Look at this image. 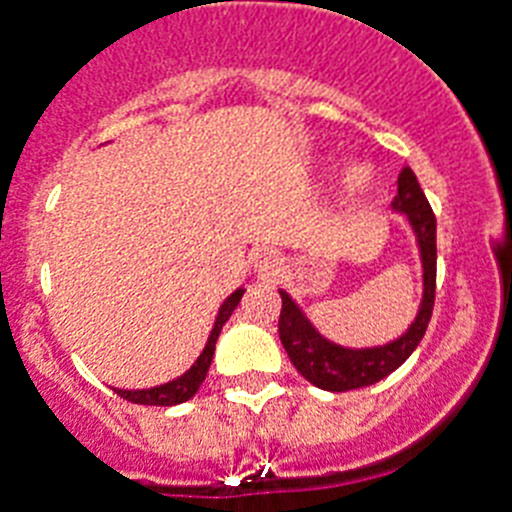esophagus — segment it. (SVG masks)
Listing matches in <instances>:
<instances>
[{
	"label": "esophagus",
	"mask_w": 512,
	"mask_h": 512,
	"mask_svg": "<svg viewBox=\"0 0 512 512\" xmlns=\"http://www.w3.org/2000/svg\"><path fill=\"white\" fill-rule=\"evenodd\" d=\"M280 265H283V262H280V257L275 255V252L260 250L255 255V270H257V275H262V278H272V275H278Z\"/></svg>",
	"instance_id": "34e87169"
}]
</instances>
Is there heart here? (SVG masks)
<instances>
[{"label":"heart","instance_id":"b5f03b06","mask_svg":"<svg viewBox=\"0 0 512 512\" xmlns=\"http://www.w3.org/2000/svg\"><path fill=\"white\" fill-rule=\"evenodd\" d=\"M376 179L374 169L361 161H351L343 166L336 176V199L341 207H356V204L366 202L374 191Z\"/></svg>","mask_w":512,"mask_h":512}]
</instances>
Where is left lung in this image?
Here are the masks:
<instances>
[{"instance_id": "1", "label": "left lung", "mask_w": 512, "mask_h": 512, "mask_svg": "<svg viewBox=\"0 0 512 512\" xmlns=\"http://www.w3.org/2000/svg\"><path fill=\"white\" fill-rule=\"evenodd\" d=\"M391 209L407 219V224L412 227L419 247V260H422V303H419L414 321L399 338L384 343V346L369 348H348L328 341L308 321V315L290 298V293L280 290V298H283L278 321L280 341L300 376L318 389L351 391L376 384L412 356L427 331L434 308V285H437V219H434L432 207L409 166L401 169Z\"/></svg>"}]
</instances>
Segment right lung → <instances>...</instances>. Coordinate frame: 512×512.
Instances as JSON below:
<instances>
[{"mask_svg": "<svg viewBox=\"0 0 512 512\" xmlns=\"http://www.w3.org/2000/svg\"><path fill=\"white\" fill-rule=\"evenodd\" d=\"M242 295H245V288H237L222 305H219V313L214 318V328L207 338V346L199 353V358L191 364L189 371H184L176 379L166 381L161 386H151V389H116L118 396H123L126 401H133V404H146V407H174V404H184L191 396L197 394L202 381L207 379V371L212 366L214 346H217V338L222 333V326L229 321V315L234 313V308L240 305Z\"/></svg>", "mask_w": 512, "mask_h": 512, "instance_id": "add662e5", "label": "right lung"}]
</instances>
